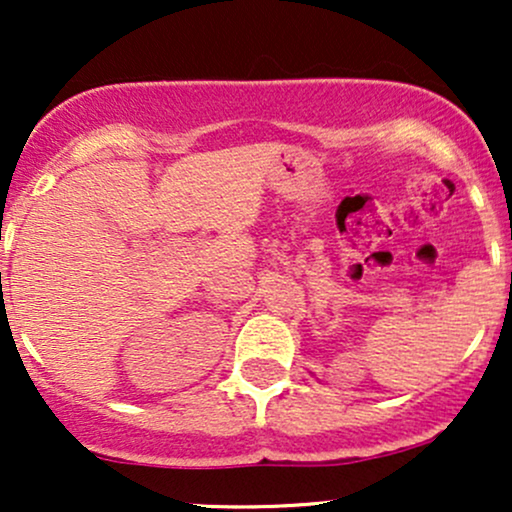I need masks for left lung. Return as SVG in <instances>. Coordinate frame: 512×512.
Returning <instances> with one entry per match:
<instances>
[{"mask_svg": "<svg viewBox=\"0 0 512 512\" xmlns=\"http://www.w3.org/2000/svg\"><path fill=\"white\" fill-rule=\"evenodd\" d=\"M510 276H512V274H510Z\"/></svg>", "mask_w": 512, "mask_h": 512, "instance_id": "left-lung-1", "label": "left lung"}]
</instances>
